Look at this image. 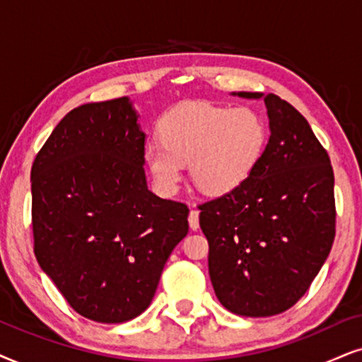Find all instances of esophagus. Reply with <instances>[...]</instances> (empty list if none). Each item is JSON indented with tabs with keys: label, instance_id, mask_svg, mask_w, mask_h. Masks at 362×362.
Instances as JSON below:
<instances>
[{
	"label": "esophagus",
	"instance_id": "obj_1",
	"mask_svg": "<svg viewBox=\"0 0 362 362\" xmlns=\"http://www.w3.org/2000/svg\"><path fill=\"white\" fill-rule=\"evenodd\" d=\"M189 226L192 230H197V228H199V210L195 207H192L189 214Z\"/></svg>",
	"mask_w": 362,
	"mask_h": 362
}]
</instances>
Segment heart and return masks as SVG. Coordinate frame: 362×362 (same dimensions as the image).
Listing matches in <instances>:
<instances>
[{
	"label": "heart",
	"instance_id": "1",
	"mask_svg": "<svg viewBox=\"0 0 362 362\" xmlns=\"http://www.w3.org/2000/svg\"><path fill=\"white\" fill-rule=\"evenodd\" d=\"M162 144L145 148L155 185L172 194L180 185L182 165L205 195H228L249 180L262 158L267 128L245 107L189 102L167 113L158 125Z\"/></svg>",
	"mask_w": 362,
	"mask_h": 362
}]
</instances>
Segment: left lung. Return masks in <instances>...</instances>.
<instances>
[{
	"label": "left lung",
	"instance_id": "left-lung-1",
	"mask_svg": "<svg viewBox=\"0 0 362 362\" xmlns=\"http://www.w3.org/2000/svg\"><path fill=\"white\" fill-rule=\"evenodd\" d=\"M264 100L269 136L249 180L200 205L215 296L230 313L267 317L292 308L326 262L336 235L334 172L313 128L277 95Z\"/></svg>",
	"mask_w": 362,
	"mask_h": 362
}]
</instances>
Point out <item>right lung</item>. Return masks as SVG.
I'll use <instances>...</instances> for the list:
<instances>
[{
  "instance_id": "right-lung-1",
  "label": "right lung",
  "mask_w": 362,
  "mask_h": 362,
  "mask_svg": "<svg viewBox=\"0 0 362 362\" xmlns=\"http://www.w3.org/2000/svg\"><path fill=\"white\" fill-rule=\"evenodd\" d=\"M145 139L128 97L86 103L54 127L31 167L36 260L91 321L144 313L189 232L187 205L148 190Z\"/></svg>"
}]
</instances>
